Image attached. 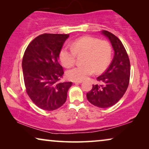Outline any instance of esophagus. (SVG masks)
<instances>
[{
    "label": "esophagus",
    "instance_id": "esophagus-1",
    "mask_svg": "<svg viewBox=\"0 0 149 149\" xmlns=\"http://www.w3.org/2000/svg\"><path fill=\"white\" fill-rule=\"evenodd\" d=\"M72 82L74 83H82V81H73Z\"/></svg>",
    "mask_w": 149,
    "mask_h": 149
}]
</instances>
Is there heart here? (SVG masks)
<instances>
[{"label":"heart","instance_id":"obj_1","mask_svg":"<svg viewBox=\"0 0 149 149\" xmlns=\"http://www.w3.org/2000/svg\"><path fill=\"white\" fill-rule=\"evenodd\" d=\"M70 45V47H63L59 53L60 62L65 67L73 66L76 62L77 55L84 54L83 64L67 72V77L70 80H85L95 71L102 72L111 63L113 49L107 40L86 36L74 40Z\"/></svg>","mask_w":149,"mask_h":149}]
</instances>
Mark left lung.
Masks as SVG:
<instances>
[{"label":"left lung","mask_w":149,"mask_h":149,"mask_svg":"<svg viewBox=\"0 0 149 149\" xmlns=\"http://www.w3.org/2000/svg\"><path fill=\"white\" fill-rule=\"evenodd\" d=\"M102 33L109 38L115 55L109 68L97 78L100 84L93 85L87 98L95 107L106 109L115 105L125 94L130 83V62L119 38L107 30Z\"/></svg>","instance_id":"obj_1"}]
</instances>
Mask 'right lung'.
Listing matches in <instances>:
<instances>
[{"label": "right lung", "instance_id": "right-lung-1", "mask_svg": "<svg viewBox=\"0 0 149 149\" xmlns=\"http://www.w3.org/2000/svg\"><path fill=\"white\" fill-rule=\"evenodd\" d=\"M69 34H42L28 45L22 60L26 93L45 111H54L65 103L72 82H60L64 74L59 53Z\"/></svg>", "mask_w": 149, "mask_h": 149}]
</instances>
